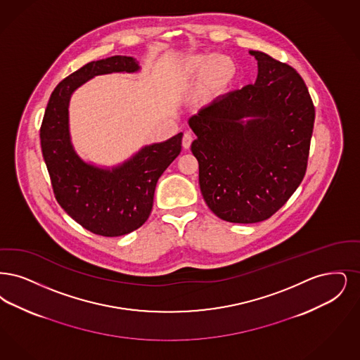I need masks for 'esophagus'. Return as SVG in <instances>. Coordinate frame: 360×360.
Segmentation results:
<instances>
[{
	"label": "esophagus",
	"mask_w": 360,
	"mask_h": 360,
	"mask_svg": "<svg viewBox=\"0 0 360 360\" xmlns=\"http://www.w3.org/2000/svg\"><path fill=\"white\" fill-rule=\"evenodd\" d=\"M192 140H193V137H192V134L189 133V131H186L184 133V136H183V148L184 149H188L189 146H191V143H192Z\"/></svg>",
	"instance_id": "34e87169"
}]
</instances>
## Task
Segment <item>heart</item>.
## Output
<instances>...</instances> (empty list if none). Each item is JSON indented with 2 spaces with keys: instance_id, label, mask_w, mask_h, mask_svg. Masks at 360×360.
Segmentation results:
<instances>
[{
  "instance_id": "1",
  "label": "heart",
  "mask_w": 360,
  "mask_h": 360,
  "mask_svg": "<svg viewBox=\"0 0 360 360\" xmlns=\"http://www.w3.org/2000/svg\"><path fill=\"white\" fill-rule=\"evenodd\" d=\"M235 74L236 65L230 56L196 53L181 63L177 78L181 83L202 80L203 94L214 96L231 84Z\"/></svg>"
}]
</instances>
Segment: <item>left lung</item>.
<instances>
[{"label": "left lung", "instance_id": "left-lung-1", "mask_svg": "<svg viewBox=\"0 0 360 360\" xmlns=\"http://www.w3.org/2000/svg\"><path fill=\"white\" fill-rule=\"evenodd\" d=\"M254 84L219 96L188 124L210 210L231 223H258L278 211L307 171L314 122L309 91L295 68L261 51Z\"/></svg>", "mask_w": 360, "mask_h": 360}]
</instances>
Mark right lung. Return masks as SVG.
Instances as JSON below:
<instances>
[{"mask_svg": "<svg viewBox=\"0 0 360 360\" xmlns=\"http://www.w3.org/2000/svg\"><path fill=\"white\" fill-rule=\"evenodd\" d=\"M140 71L134 58L122 55L84 64L56 86L40 129L43 157L58 203L82 227L102 236L129 234L149 218L157 180L180 155L183 133L145 145L117 165H98L74 148L70 101L80 86L98 75Z\"/></svg>", "mask_w": 360, "mask_h": 360, "instance_id": "obj_1", "label": "right lung"}]
</instances>
